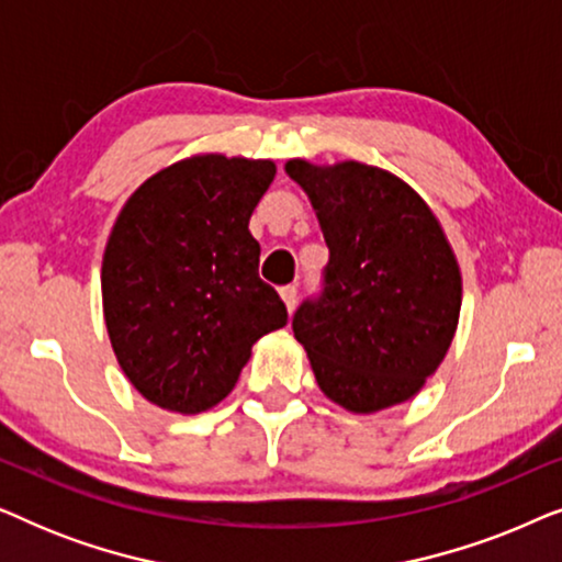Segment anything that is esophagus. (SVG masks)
<instances>
[{
    "label": "esophagus",
    "mask_w": 562,
    "mask_h": 562,
    "mask_svg": "<svg viewBox=\"0 0 562 562\" xmlns=\"http://www.w3.org/2000/svg\"><path fill=\"white\" fill-rule=\"evenodd\" d=\"M279 294L283 299V304H286V310L294 312V306H296V286H283Z\"/></svg>",
    "instance_id": "1"
}]
</instances>
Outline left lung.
Returning a JSON list of instances; mask_svg holds the SVG:
<instances>
[{
	"mask_svg": "<svg viewBox=\"0 0 562 562\" xmlns=\"http://www.w3.org/2000/svg\"><path fill=\"white\" fill-rule=\"evenodd\" d=\"M329 248L325 291L291 327L329 402L373 414L419 394L448 356L463 279L440 220L398 176L340 160L286 164Z\"/></svg>",
	"mask_w": 562,
	"mask_h": 562,
	"instance_id": "obj_1",
	"label": "left lung"
}]
</instances>
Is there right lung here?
<instances>
[{
  "mask_svg": "<svg viewBox=\"0 0 562 562\" xmlns=\"http://www.w3.org/2000/svg\"><path fill=\"white\" fill-rule=\"evenodd\" d=\"M273 176V160L199 153L143 181L114 220L104 325L122 373L160 409L217 406L252 345L286 325L248 229Z\"/></svg>",
  "mask_w": 562,
  "mask_h": 562,
  "instance_id": "obj_1",
  "label": "right lung"
}]
</instances>
